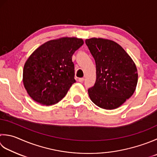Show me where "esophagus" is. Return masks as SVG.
<instances>
[{"instance_id":"34e87169","label":"esophagus","mask_w":157,"mask_h":157,"mask_svg":"<svg viewBox=\"0 0 157 157\" xmlns=\"http://www.w3.org/2000/svg\"><path fill=\"white\" fill-rule=\"evenodd\" d=\"M84 78H79L78 79V81L79 82H84Z\"/></svg>"}]
</instances>
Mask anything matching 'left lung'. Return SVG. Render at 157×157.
<instances>
[{"label": "left lung", "instance_id": "1", "mask_svg": "<svg viewBox=\"0 0 157 157\" xmlns=\"http://www.w3.org/2000/svg\"><path fill=\"white\" fill-rule=\"evenodd\" d=\"M96 63L97 79L88 90L91 101L101 108H118L133 95L138 74L136 64L117 43L102 38L85 41Z\"/></svg>", "mask_w": 157, "mask_h": 157}]
</instances>
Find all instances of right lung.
<instances>
[{
  "instance_id": "add662e5",
  "label": "right lung",
  "mask_w": 157,
  "mask_h": 157,
  "mask_svg": "<svg viewBox=\"0 0 157 157\" xmlns=\"http://www.w3.org/2000/svg\"><path fill=\"white\" fill-rule=\"evenodd\" d=\"M84 44L82 39L50 40L35 50L23 70L28 94L41 105H54L63 99L75 80L72 56Z\"/></svg>"
}]
</instances>
